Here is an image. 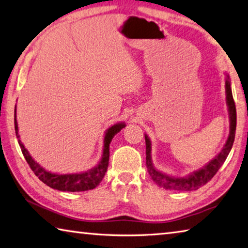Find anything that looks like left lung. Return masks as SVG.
Wrapping results in <instances>:
<instances>
[{"instance_id":"1","label":"left lung","mask_w":248,"mask_h":248,"mask_svg":"<svg viewBox=\"0 0 248 248\" xmlns=\"http://www.w3.org/2000/svg\"><path fill=\"white\" fill-rule=\"evenodd\" d=\"M225 94H227V106L229 110L230 117V133L229 137L223 148L221 149L220 153L216 157L208 162L205 167L199 169L197 171H194L190 174L184 177H175L168 175L166 173L158 171L154 167L153 160H151V141L150 138L145 134L146 140V166L148 170L149 175L155 184L159 185L160 187L172 190H179V192H190V190H196L201 188L202 186L207 184L215 174L218 172L219 169L222 167L225 159L232 149L234 138H235V129H236V108L235 103H234L232 89H231V81H230L229 75L227 74L225 78Z\"/></svg>"}]
</instances>
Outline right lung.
<instances>
[{
	"instance_id": "1",
	"label": "right lung",
	"mask_w": 248,
	"mask_h": 248,
	"mask_svg": "<svg viewBox=\"0 0 248 248\" xmlns=\"http://www.w3.org/2000/svg\"><path fill=\"white\" fill-rule=\"evenodd\" d=\"M125 127V123H116L113 126L108 127L104 135L103 141V153L100 162L94 168L80 173H72V174H58V173H52L43 169L40 164L37 163L32 159L31 155L28 153V150L25 148V146L19 140L18 134V124L16 120V107H15V132L16 136L18 138V144L20 146L21 153H23L26 161L29 164V167L33 171L39 180L43 183L50 186L51 188L62 190V192H85V190L93 189L100 184V182L106 175L108 166V157H110V144L117 133L122 128Z\"/></svg>"
}]
</instances>
